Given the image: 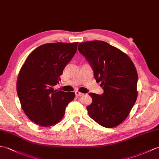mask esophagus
Wrapping results in <instances>:
<instances>
[{
	"label": "esophagus",
	"instance_id": "obj_1",
	"mask_svg": "<svg viewBox=\"0 0 159 159\" xmlns=\"http://www.w3.org/2000/svg\"><path fill=\"white\" fill-rule=\"evenodd\" d=\"M75 95L76 97H81V96H83V95H84V93H80V92L76 91H75Z\"/></svg>",
	"mask_w": 159,
	"mask_h": 159
}]
</instances>
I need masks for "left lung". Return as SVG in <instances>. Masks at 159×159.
Listing matches in <instances>:
<instances>
[{
	"instance_id": "left-lung-1",
	"label": "left lung",
	"mask_w": 159,
	"mask_h": 159,
	"mask_svg": "<svg viewBox=\"0 0 159 159\" xmlns=\"http://www.w3.org/2000/svg\"><path fill=\"white\" fill-rule=\"evenodd\" d=\"M78 49L104 90L102 95L89 93L93 102L87 107L89 115L103 127H115L127 119L138 98L135 66L126 53L104 41L80 43Z\"/></svg>"
}]
</instances>
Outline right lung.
<instances>
[{
	"label": "right lung",
	"mask_w": 159,
	"mask_h": 159,
	"mask_svg": "<svg viewBox=\"0 0 159 159\" xmlns=\"http://www.w3.org/2000/svg\"><path fill=\"white\" fill-rule=\"evenodd\" d=\"M79 43H47L36 48L21 66L17 93L24 113L41 127L60 122L65 109L75 97L74 92L55 90L66 66L77 50Z\"/></svg>",
	"instance_id": "right-lung-1"
}]
</instances>
